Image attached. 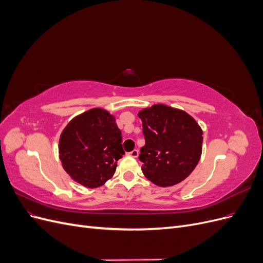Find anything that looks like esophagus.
I'll list each match as a JSON object with an SVG mask.
<instances>
[{"label":"esophagus","mask_w":263,"mask_h":263,"mask_svg":"<svg viewBox=\"0 0 263 263\" xmlns=\"http://www.w3.org/2000/svg\"><path fill=\"white\" fill-rule=\"evenodd\" d=\"M128 155L132 156V157H134V158H137L138 155H139V151H138L137 149H134L133 151H130V153H128Z\"/></svg>","instance_id":"1"}]
</instances>
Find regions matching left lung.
Wrapping results in <instances>:
<instances>
[{"instance_id":"left-lung-1","label":"left lung","mask_w":263,"mask_h":263,"mask_svg":"<svg viewBox=\"0 0 263 263\" xmlns=\"http://www.w3.org/2000/svg\"><path fill=\"white\" fill-rule=\"evenodd\" d=\"M145 146L139 160L145 177L159 186H172L187 178L202 155L203 132L184 110L156 104L138 113Z\"/></svg>"}]
</instances>
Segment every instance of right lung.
<instances>
[{
  "instance_id": "1",
  "label": "right lung",
  "mask_w": 263,
  "mask_h": 263,
  "mask_svg": "<svg viewBox=\"0 0 263 263\" xmlns=\"http://www.w3.org/2000/svg\"><path fill=\"white\" fill-rule=\"evenodd\" d=\"M124 154L115 117L103 108L74 117L59 139L63 169L85 187H99L112 178Z\"/></svg>"
}]
</instances>
